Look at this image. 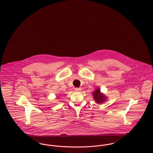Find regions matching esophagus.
<instances>
[{"label": "esophagus", "instance_id": "1", "mask_svg": "<svg viewBox=\"0 0 153 153\" xmlns=\"http://www.w3.org/2000/svg\"><path fill=\"white\" fill-rule=\"evenodd\" d=\"M75 91H77V92H80L81 91V88H76Z\"/></svg>", "mask_w": 153, "mask_h": 153}]
</instances>
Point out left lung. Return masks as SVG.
<instances>
[{"label": "left lung", "instance_id": "8db88e82", "mask_svg": "<svg viewBox=\"0 0 153 153\" xmlns=\"http://www.w3.org/2000/svg\"><path fill=\"white\" fill-rule=\"evenodd\" d=\"M92 95L95 102L97 104H102L107 100V97L105 94L100 92V88H96L95 91L92 92Z\"/></svg>", "mask_w": 153, "mask_h": 153}]
</instances>
